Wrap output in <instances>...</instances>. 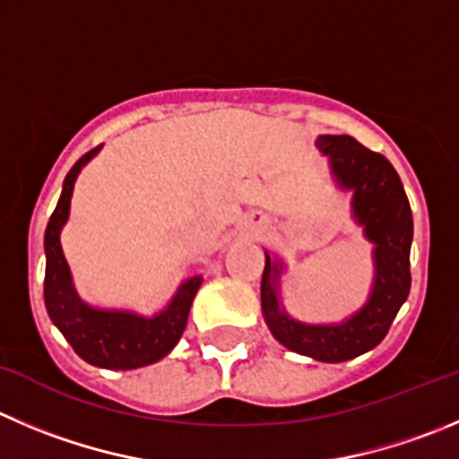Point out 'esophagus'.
I'll return each instance as SVG.
<instances>
[{"label": "esophagus", "mask_w": 459, "mask_h": 459, "mask_svg": "<svg viewBox=\"0 0 459 459\" xmlns=\"http://www.w3.org/2000/svg\"><path fill=\"white\" fill-rule=\"evenodd\" d=\"M261 230H264V221H261L259 216H250L246 221V232L250 234V237H256V234H261Z\"/></svg>", "instance_id": "34e87169"}]
</instances>
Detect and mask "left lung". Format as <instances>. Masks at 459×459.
Segmentation results:
<instances>
[{"mask_svg": "<svg viewBox=\"0 0 459 459\" xmlns=\"http://www.w3.org/2000/svg\"><path fill=\"white\" fill-rule=\"evenodd\" d=\"M316 146L329 160L340 191L351 194V218L372 243L374 277L365 304L340 322L295 320L281 304L286 264L265 250L261 311L270 333L290 351L320 363H342L377 347L410 292L412 212L399 173L381 152L349 134H320Z\"/></svg>", "mask_w": 459, "mask_h": 459, "instance_id": "left-lung-1", "label": "left lung"}]
</instances>
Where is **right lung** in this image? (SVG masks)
I'll use <instances>...</instances> for the list:
<instances>
[{
	"label": "right lung",
	"mask_w": 459,
	"mask_h": 459,
	"mask_svg": "<svg viewBox=\"0 0 459 459\" xmlns=\"http://www.w3.org/2000/svg\"><path fill=\"white\" fill-rule=\"evenodd\" d=\"M96 146L72 167L63 182V194L47 222L45 232V307L74 351L94 368L137 369L157 363L171 353L186 326L189 308L203 283V274L182 279L169 304L152 316L119 307H96L82 299L60 246V232L69 221L76 178L99 155Z\"/></svg>",
	"instance_id": "obj_1"
}]
</instances>
